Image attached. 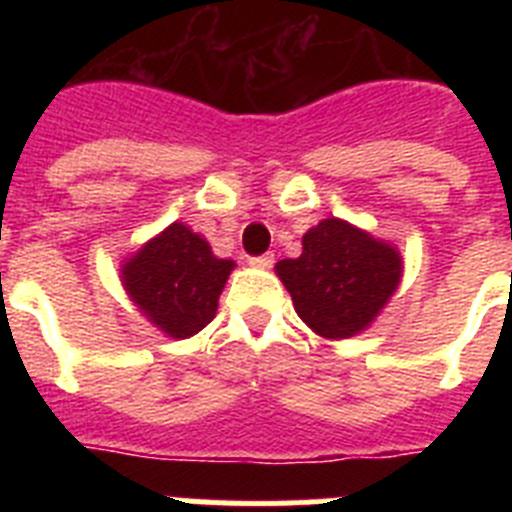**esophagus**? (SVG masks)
I'll return each mask as SVG.
<instances>
[{
	"label": "esophagus",
	"mask_w": 512,
	"mask_h": 512,
	"mask_svg": "<svg viewBox=\"0 0 512 512\" xmlns=\"http://www.w3.org/2000/svg\"><path fill=\"white\" fill-rule=\"evenodd\" d=\"M251 266H256V269H271V264H274V253H261V256H251Z\"/></svg>",
	"instance_id": "obj_1"
}]
</instances>
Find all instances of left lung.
<instances>
[{"mask_svg": "<svg viewBox=\"0 0 512 512\" xmlns=\"http://www.w3.org/2000/svg\"><path fill=\"white\" fill-rule=\"evenodd\" d=\"M302 323L318 336L351 338L374 323L402 279V256L341 217L320 220L302 235L297 259L277 264Z\"/></svg>", "mask_w": 512, "mask_h": 512, "instance_id": "left-lung-1", "label": "left lung"}]
</instances>
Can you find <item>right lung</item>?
Returning a JSON list of instances; mask_svg holds the SVG:
<instances>
[{
  "label": "right lung",
  "instance_id": "right-lung-1",
  "mask_svg": "<svg viewBox=\"0 0 512 512\" xmlns=\"http://www.w3.org/2000/svg\"><path fill=\"white\" fill-rule=\"evenodd\" d=\"M233 261L184 223H171L122 264V287L143 315L171 338L200 333L217 312Z\"/></svg>",
  "mask_w": 512,
  "mask_h": 512
}]
</instances>
